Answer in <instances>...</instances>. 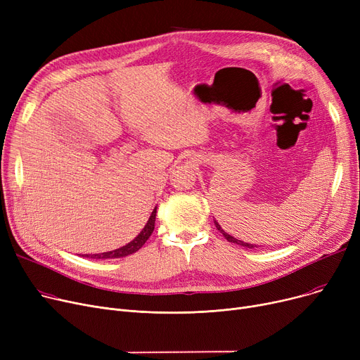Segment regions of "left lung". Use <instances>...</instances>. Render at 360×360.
Here are the masks:
<instances>
[{
    "label": "left lung",
    "mask_w": 360,
    "mask_h": 360,
    "mask_svg": "<svg viewBox=\"0 0 360 360\" xmlns=\"http://www.w3.org/2000/svg\"><path fill=\"white\" fill-rule=\"evenodd\" d=\"M214 224H216V228H217V231H220V233H223V236L228 239L229 242H233V243H238V245H242V247H247V248H250V250H252V248H258L257 245H251V243H247V242H242V240H239V239H236V238H233V236H231L229 233H226L221 228H220V224L214 220Z\"/></svg>",
    "instance_id": "obj_1"
}]
</instances>
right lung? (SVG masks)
<instances>
[{
  "label": "right lung",
  "instance_id": "1",
  "mask_svg": "<svg viewBox=\"0 0 360 360\" xmlns=\"http://www.w3.org/2000/svg\"><path fill=\"white\" fill-rule=\"evenodd\" d=\"M155 220H156V209L151 212V216L147 221V224L144 226V229L140 232V235L131 240L129 243H127L125 247H121L115 251H109V252H103V254H94V255H84V257H90V258H98V259H108V258H121V257H127L129 254L137 252L143 245L146 243V240L150 238V235L153 233L155 231Z\"/></svg>",
  "mask_w": 360,
  "mask_h": 360
}]
</instances>
